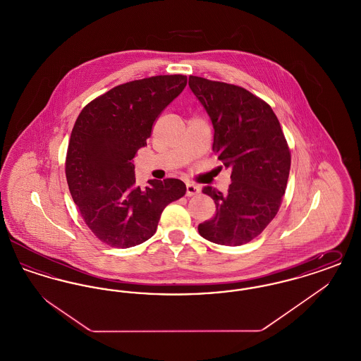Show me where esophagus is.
I'll use <instances>...</instances> for the list:
<instances>
[{"label": "esophagus", "instance_id": "1", "mask_svg": "<svg viewBox=\"0 0 361 361\" xmlns=\"http://www.w3.org/2000/svg\"><path fill=\"white\" fill-rule=\"evenodd\" d=\"M197 193H200V188L197 185H195V184L187 183V196H195Z\"/></svg>", "mask_w": 361, "mask_h": 361}]
</instances>
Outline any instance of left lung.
<instances>
[{"label": "left lung", "instance_id": "left-lung-1", "mask_svg": "<svg viewBox=\"0 0 361 361\" xmlns=\"http://www.w3.org/2000/svg\"><path fill=\"white\" fill-rule=\"evenodd\" d=\"M189 87L214 126L212 150L231 169L227 193L204 187L215 215L199 234L218 245L240 246L271 224L286 193L291 152L271 105L240 86L189 75Z\"/></svg>", "mask_w": 361, "mask_h": 361}]
</instances>
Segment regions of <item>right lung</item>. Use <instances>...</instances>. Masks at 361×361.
Here are the masks:
<instances>
[{
	"label": "right lung",
	"instance_id": "right-lung-1",
	"mask_svg": "<svg viewBox=\"0 0 361 361\" xmlns=\"http://www.w3.org/2000/svg\"><path fill=\"white\" fill-rule=\"evenodd\" d=\"M187 85V75H155L112 87L86 105L71 131L66 178L86 226L112 247L154 235L164 208L185 195L181 180L135 184L134 157L153 124Z\"/></svg>",
	"mask_w": 361,
	"mask_h": 361
}]
</instances>
